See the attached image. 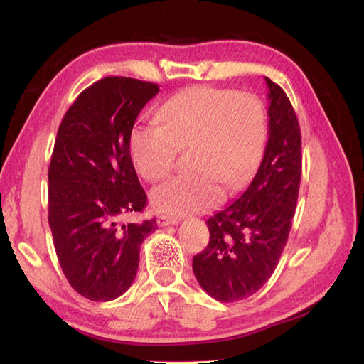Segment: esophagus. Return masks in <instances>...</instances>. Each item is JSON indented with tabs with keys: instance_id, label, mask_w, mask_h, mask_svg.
<instances>
[{
	"instance_id": "34e87169",
	"label": "esophagus",
	"mask_w": 364,
	"mask_h": 364,
	"mask_svg": "<svg viewBox=\"0 0 364 364\" xmlns=\"http://www.w3.org/2000/svg\"><path fill=\"white\" fill-rule=\"evenodd\" d=\"M180 222L178 218H172V215H159L158 218V225L159 227H167V225H176V223Z\"/></svg>"
}]
</instances>
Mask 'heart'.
Listing matches in <instances>:
<instances>
[{"instance_id":"obj_1","label":"heart","mask_w":364,"mask_h":364,"mask_svg":"<svg viewBox=\"0 0 364 364\" xmlns=\"http://www.w3.org/2000/svg\"><path fill=\"white\" fill-rule=\"evenodd\" d=\"M161 123H137L128 149L136 170L156 183L175 167L176 146H192L189 173L175 176L151 192L154 210L186 214L210 210L250 180L266 145V111L247 92L205 86L178 92L159 107Z\"/></svg>"}]
</instances>
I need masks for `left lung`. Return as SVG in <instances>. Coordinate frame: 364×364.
Masks as SVG:
<instances>
[{
    "mask_svg": "<svg viewBox=\"0 0 364 364\" xmlns=\"http://www.w3.org/2000/svg\"><path fill=\"white\" fill-rule=\"evenodd\" d=\"M269 87V139L257 175L237 200L206 220L210 244L192 261L200 286L219 301H237L262 288L278 264L296 213L301 139L284 90Z\"/></svg>",
    "mask_w": 364,
    "mask_h": 364,
    "instance_id": "obj_1",
    "label": "left lung"
}]
</instances>
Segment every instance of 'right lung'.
Listing matches in <instances>:
<instances>
[{"mask_svg": "<svg viewBox=\"0 0 364 364\" xmlns=\"http://www.w3.org/2000/svg\"><path fill=\"white\" fill-rule=\"evenodd\" d=\"M158 84L107 76L82 90L58 129L48 168V222L59 264L82 297L107 301L133 284L156 219L122 223L146 196L129 156L139 112Z\"/></svg>", "mask_w": 364, "mask_h": 364, "instance_id": "add662e5", "label": "right lung"}]
</instances>
